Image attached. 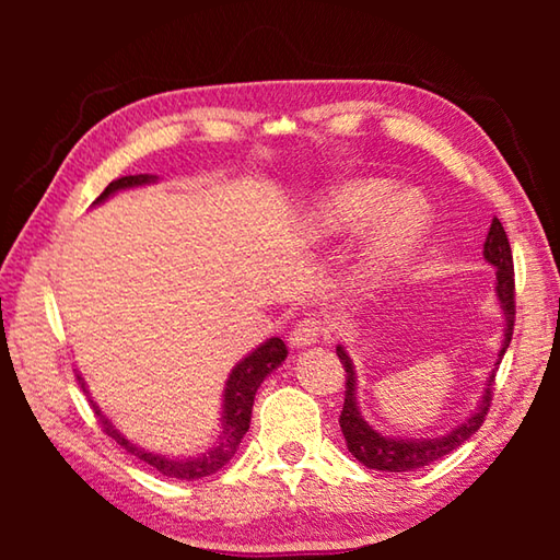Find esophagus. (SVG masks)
<instances>
[{"instance_id":"34e87169","label":"esophagus","mask_w":560,"mask_h":560,"mask_svg":"<svg viewBox=\"0 0 560 560\" xmlns=\"http://www.w3.org/2000/svg\"><path fill=\"white\" fill-rule=\"evenodd\" d=\"M320 338H328V328H326L324 324H320L318 318L308 316V318L299 320L296 328L291 330V336H289V346H291V348H296V350H301V348H308V346L318 343Z\"/></svg>"}]
</instances>
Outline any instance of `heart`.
Listing matches in <instances>:
<instances>
[{
	"mask_svg": "<svg viewBox=\"0 0 560 560\" xmlns=\"http://www.w3.org/2000/svg\"><path fill=\"white\" fill-rule=\"evenodd\" d=\"M373 220L350 283L358 293H371L397 277L420 249L430 230V207L420 195L395 192L387 179H348L318 195L311 207L306 232L311 240L355 232Z\"/></svg>",
	"mask_w": 560,
	"mask_h": 560,
	"instance_id": "1",
	"label": "heart"
}]
</instances>
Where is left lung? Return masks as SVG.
I'll return each instance as SVG.
<instances>
[{
  "label": "left lung",
  "mask_w": 560,
  "mask_h": 560,
  "mask_svg": "<svg viewBox=\"0 0 560 560\" xmlns=\"http://www.w3.org/2000/svg\"><path fill=\"white\" fill-rule=\"evenodd\" d=\"M485 259L497 269L494 293L499 299L501 314H504V334H501V348H499L494 368H491V373L485 383V393H481L477 407H474V410L464 417L459 424H454L452 430H447L444 434H438V438H420V440L390 438V434H383L381 430H375L358 407V377H355L353 360H350L348 350L343 346H336L340 363H343V368H346V400H343V410H340L338 422H340V430H343L348 452L353 454L360 464H365L368 469L415 471L420 467H428V464L442 459L444 454L457 450L459 444H464L471 438V434H477L481 422H485V417L489 412V402H491V385H494L497 368L511 343V334H514V316H516L514 257H511L509 236L497 217L491 220L487 242H485Z\"/></svg>",
  "instance_id": "left-lung-1"
}]
</instances>
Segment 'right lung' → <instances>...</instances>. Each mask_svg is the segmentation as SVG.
Listing matches in <instances>:
<instances>
[{
	"instance_id": "add662e5",
	"label": "right lung",
	"mask_w": 560,
	"mask_h": 560,
	"mask_svg": "<svg viewBox=\"0 0 560 560\" xmlns=\"http://www.w3.org/2000/svg\"><path fill=\"white\" fill-rule=\"evenodd\" d=\"M158 183L155 175H126L113 179V183L103 189L101 197L93 205L106 202L108 197H113L120 189H132V187H143V185H153ZM287 360V346H283L281 338H267L259 348H254L249 355L242 358L240 363L232 368L230 377H226L224 390H222V415H220V434H217V442L212 447H207L200 454H189V457H173V454H160L153 450H145L143 444L130 442L126 434L116 430L106 415L101 412V407L93 402V410L101 417L103 430L110 440H116L122 450L132 457H138L140 462L150 464V467L158 469L163 477L170 479H185V481H195L202 477H210V474L220 471L226 462L234 457L236 447L244 440L246 430H249L252 422V407H254V395H257L259 385L264 383V377L271 375L277 368ZM79 383L83 387V393H89L86 383L79 375Z\"/></svg>"
}]
</instances>
